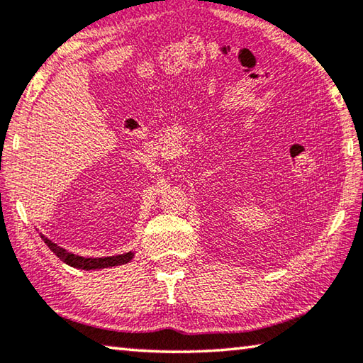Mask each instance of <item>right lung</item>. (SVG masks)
<instances>
[{
	"mask_svg": "<svg viewBox=\"0 0 363 363\" xmlns=\"http://www.w3.org/2000/svg\"><path fill=\"white\" fill-rule=\"evenodd\" d=\"M41 240L46 243V247L56 255L60 261L65 262L67 266L82 269V270H101V269H110L116 266H125V264L131 262L134 257V251H128V253L116 255V256H102V257H83L78 255H73L72 251H67L65 248L59 247L57 243L49 240L46 235L40 233Z\"/></svg>",
	"mask_w": 363,
	"mask_h": 363,
	"instance_id": "right-lung-1",
	"label": "right lung"
}]
</instances>
